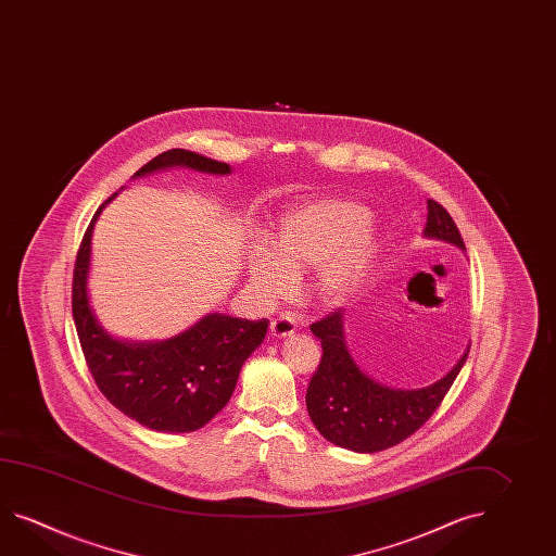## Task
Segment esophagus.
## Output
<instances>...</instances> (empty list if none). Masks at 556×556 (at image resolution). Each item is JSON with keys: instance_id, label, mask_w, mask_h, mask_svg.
I'll return each instance as SVG.
<instances>
[{"instance_id": "34e87169", "label": "esophagus", "mask_w": 556, "mask_h": 556, "mask_svg": "<svg viewBox=\"0 0 556 556\" xmlns=\"http://www.w3.org/2000/svg\"><path fill=\"white\" fill-rule=\"evenodd\" d=\"M269 331L275 339H283L287 334L295 333V319L291 315H279L273 319Z\"/></svg>"}]
</instances>
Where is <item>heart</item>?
<instances>
[{
    "label": "heart",
    "mask_w": 556,
    "mask_h": 556,
    "mask_svg": "<svg viewBox=\"0 0 556 556\" xmlns=\"http://www.w3.org/2000/svg\"><path fill=\"white\" fill-rule=\"evenodd\" d=\"M375 249L377 235L365 205L349 199H315L283 215L273 248L265 241L253 243L249 279L263 295L279 299L293 289L295 275L315 269V293L337 303L357 287Z\"/></svg>",
    "instance_id": "1"
}]
</instances>
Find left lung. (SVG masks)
Segmentation results:
<instances>
[{"mask_svg":"<svg viewBox=\"0 0 556 556\" xmlns=\"http://www.w3.org/2000/svg\"><path fill=\"white\" fill-rule=\"evenodd\" d=\"M425 237L465 251L463 237L448 211L427 199ZM321 341L323 357L307 387L308 417L327 441L355 453H377L405 441L429 420L455 383L469 351L441 381L422 389H391L358 369L346 349L343 308L311 325Z\"/></svg>","mask_w":556,"mask_h":556,"instance_id":"8db88e82","label":"left lung"}]
</instances>
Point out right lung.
<instances>
[{
    "mask_svg": "<svg viewBox=\"0 0 556 556\" xmlns=\"http://www.w3.org/2000/svg\"><path fill=\"white\" fill-rule=\"evenodd\" d=\"M165 167H189L213 175L231 173L222 161L169 149L146 163L136 177ZM115 195L96 211L75 260L72 311L87 367L99 391L129 419L151 431H198L233 395L239 370L265 339L269 321L210 313L184 333L157 343H127L108 333L89 305L87 275L93 227Z\"/></svg>",
    "mask_w": 556,
    "mask_h": 556,
    "instance_id": "1",
    "label": "right lung"
}]
</instances>
